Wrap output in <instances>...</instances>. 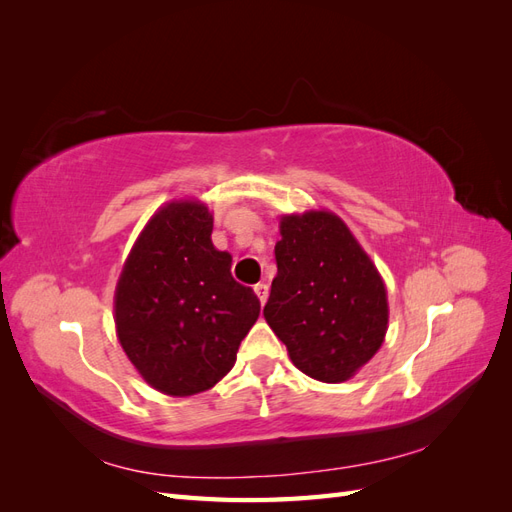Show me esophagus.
<instances>
[{"label":"esophagus","mask_w":512,"mask_h":512,"mask_svg":"<svg viewBox=\"0 0 512 512\" xmlns=\"http://www.w3.org/2000/svg\"><path fill=\"white\" fill-rule=\"evenodd\" d=\"M254 292H256V297H258V301L265 305L267 303V297H269V286L265 284V282H258L256 286H254Z\"/></svg>","instance_id":"34e87169"}]
</instances>
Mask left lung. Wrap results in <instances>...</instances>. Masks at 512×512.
Listing matches in <instances>:
<instances>
[{"instance_id":"left-lung-1","label":"left lung","mask_w":512,"mask_h":512,"mask_svg":"<svg viewBox=\"0 0 512 512\" xmlns=\"http://www.w3.org/2000/svg\"><path fill=\"white\" fill-rule=\"evenodd\" d=\"M265 318L309 378L344 382L384 342L386 288L374 262L331 211L284 215Z\"/></svg>"}]
</instances>
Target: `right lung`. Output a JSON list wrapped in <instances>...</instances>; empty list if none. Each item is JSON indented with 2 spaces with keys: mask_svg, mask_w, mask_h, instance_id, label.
Listing matches in <instances>:
<instances>
[{
  "mask_svg": "<svg viewBox=\"0 0 512 512\" xmlns=\"http://www.w3.org/2000/svg\"><path fill=\"white\" fill-rule=\"evenodd\" d=\"M213 218L177 200L147 222L115 290L123 352L153 389L188 397L220 382L254 327L260 301L230 275V254L211 243Z\"/></svg>",
  "mask_w": 512,
  "mask_h": 512,
  "instance_id": "right-lung-1",
  "label": "right lung"
}]
</instances>
